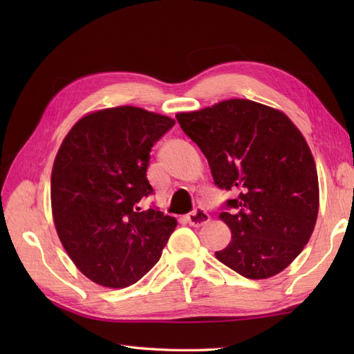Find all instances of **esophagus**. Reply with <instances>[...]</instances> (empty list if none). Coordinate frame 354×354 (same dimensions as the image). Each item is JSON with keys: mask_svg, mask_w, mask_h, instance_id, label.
<instances>
[{"mask_svg": "<svg viewBox=\"0 0 354 354\" xmlns=\"http://www.w3.org/2000/svg\"><path fill=\"white\" fill-rule=\"evenodd\" d=\"M186 220H187L190 226L201 227V226H203V224L209 221V214L203 208H196L195 211H192L190 214H187Z\"/></svg>", "mask_w": 354, "mask_h": 354, "instance_id": "esophagus-1", "label": "esophagus"}]
</instances>
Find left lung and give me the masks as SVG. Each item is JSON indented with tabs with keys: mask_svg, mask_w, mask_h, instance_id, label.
I'll list each match as a JSON object with an SVG mask.
<instances>
[{
	"mask_svg": "<svg viewBox=\"0 0 354 354\" xmlns=\"http://www.w3.org/2000/svg\"><path fill=\"white\" fill-rule=\"evenodd\" d=\"M176 118L208 159L216 186L236 195L220 211L232 241L217 259L246 279L281 273L312 236L319 211L303 134L281 111L243 99Z\"/></svg>",
	"mask_w": 354,
	"mask_h": 354,
	"instance_id": "1",
	"label": "left lung"
}]
</instances>
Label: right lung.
<instances>
[{"label": "right lung", "mask_w": 354, "mask_h": 354, "mask_svg": "<svg viewBox=\"0 0 354 354\" xmlns=\"http://www.w3.org/2000/svg\"><path fill=\"white\" fill-rule=\"evenodd\" d=\"M133 106L90 113L72 127L51 173V208L63 248L93 282L125 288L159 261L177 221L156 207L146 177L151 149L174 125Z\"/></svg>", "instance_id": "add662e5"}]
</instances>
